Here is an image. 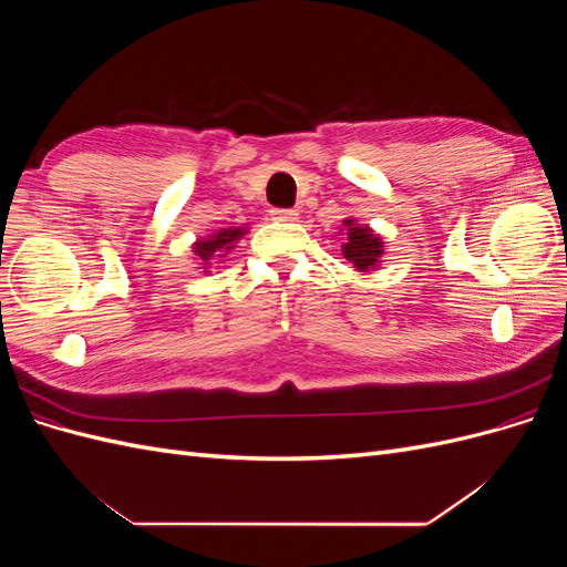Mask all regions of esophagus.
<instances>
[{
	"label": "esophagus",
	"mask_w": 567,
	"mask_h": 567,
	"mask_svg": "<svg viewBox=\"0 0 567 567\" xmlns=\"http://www.w3.org/2000/svg\"><path fill=\"white\" fill-rule=\"evenodd\" d=\"M269 215L277 221H296L298 219V210H288V208H271Z\"/></svg>",
	"instance_id": "esophagus-1"
}]
</instances>
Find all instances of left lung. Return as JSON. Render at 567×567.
Wrapping results in <instances>:
<instances>
[{
	"mask_svg": "<svg viewBox=\"0 0 567 567\" xmlns=\"http://www.w3.org/2000/svg\"><path fill=\"white\" fill-rule=\"evenodd\" d=\"M346 225V244H342V257L348 262H352L359 271H369L375 269L383 260V238L379 234H373L367 225L359 227L354 219H342Z\"/></svg>",
	"mask_w": 567,
	"mask_h": 567,
	"instance_id": "8db88e82",
	"label": "left lung"
}]
</instances>
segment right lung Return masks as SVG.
<instances>
[{
    "instance_id": "1",
    "label": "right lung",
    "mask_w": 567,
    "mask_h": 567,
    "mask_svg": "<svg viewBox=\"0 0 567 567\" xmlns=\"http://www.w3.org/2000/svg\"><path fill=\"white\" fill-rule=\"evenodd\" d=\"M244 234H246V229H241V227H229V229H219L217 234L196 241L194 244V255L200 260L203 269L208 271L213 260H219V257H225Z\"/></svg>"
}]
</instances>
